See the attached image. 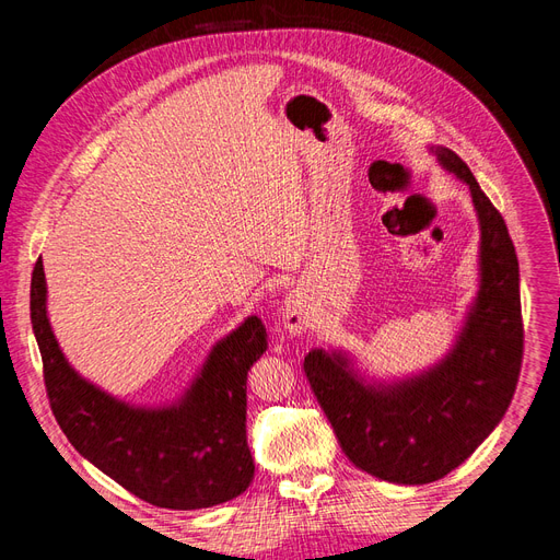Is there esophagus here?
<instances>
[{"mask_svg":"<svg viewBox=\"0 0 560 560\" xmlns=\"http://www.w3.org/2000/svg\"><path fill=\"white\" fill-rule=\"evenodd\" d=\"M282 325L290 334H303L306 327L311 325V313H308V303L301 294H290L284 299L282 306Z\"/></svg>","mask_w":560,"mask_h":560,"instance_id":"1","label":"esophagus"}]
</instances>
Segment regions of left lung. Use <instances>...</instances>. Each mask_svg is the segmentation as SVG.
<instances>
[{"mask_svg": "<svg viewBox=\"0 0 560 560\" xmlns=\"http://www.w3.org/2000/svg\"><path fill=\"white\" fill-rule=\"evenodd\" d=\"M436 159L471 191L481 224V290L442 364L395 385H364L341 352H308L303 371L348 460L393 483H430L463 465L510 409L523 360L518 259L502 214L467 163Z\"/></svg>", "mask_w": 560, "mask_h": 560, "instance_id": "1", "label": "left lung"}]
</instances>
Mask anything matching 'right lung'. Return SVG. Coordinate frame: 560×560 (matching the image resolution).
I'll list each match as a JSON object with an SVG mask.
<instances>
[{
  "label": "right lung",
  "instance_id": "obj_1",
  "mask_svg": "<svg viewBox=\"0 0 560 560\" xmlns=\"http://www.w3.org/2000/svg\"><path fill=\"white\" fill-rule=\"evenodd\" d=\"M30 317L50 411L86 460L165 510H202L245 493L254 477L245 432L247 371L268 346L257 315L212 348L189 393L171 409H132L67 364L46 317L42 257L32 270Z\"/></svg>",
  "mask_w": 560,
  "mask_h": 560
}]
</instances>
